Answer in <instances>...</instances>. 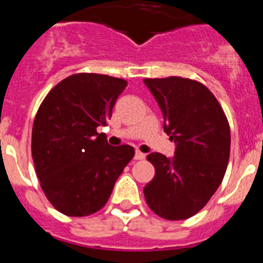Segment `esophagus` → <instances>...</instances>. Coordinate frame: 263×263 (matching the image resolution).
Masks as SVG:
<instances>
[{
  "instance_id": "34e87169",
  "label": "esophagus",
  "mask_w": 263,
  "mask_h": 263,
  "mask_svg": "<svg viewBox=\"0 0 263 263\" xmlns=\"http://www.w3.org/2000/svg\"><path fill=\"white\" fill-rule=\"evenodd\" d=\"M134 158H136L137 160H142L146 158V154H143V153L139 152V150H136V155H134Z\"/></svg>"
}]
</instances>
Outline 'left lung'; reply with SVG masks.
I'll list each match as a JSON object with an SVG mask.
<instances>
[{
    "instance_id": "obj_1",
    "label": "left lung",
    "mask_w": 263,
    "mask_h": 263,
    "mask_svg": "<svg viewBox=\"0 0 263 263\" xmlns=\"http://www.w3.org/2000/svg\"><path fill=\"white\" fill-rule=\"evenodd\" d=\"M163 113L164 132L176 143L168 159L152 153L155 175L143 188L148 208L176 221L196 215L221 184L231 154V129L221 105L204 84L170 76L143 79Z\"/></svg>"
}]
</instances>
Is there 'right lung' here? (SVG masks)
Returning <instances> with one entry per match:
<instances>
[{
	"mask_svg": "<svg viewBox=\"0 0 263 263\" xmlns=\"http://www.w3.org/2000/svg\"><path fill=\"white\" fill-rule=\"evenodd\" d=\"M124 79L75 73L58 83L42 101L31 134V155L41 187L52 206L71 217L103 208L118 176L134 157L129 145H108L105 126Z\"/></svg>",
	"mask_w": 263,
	"mask_h": 263,
	"instance_id": "1",
	"label": "right lung"
}]
</instances>
